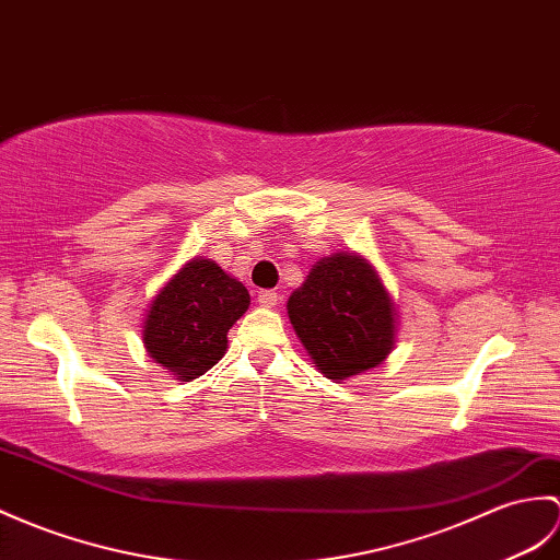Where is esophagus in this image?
<instances>
[{
  "instance_id": "1",
  "label": "esophagus",
  "mask_w": 560,
  "mask_h": 560,
  "mask_svg": "<svg viewBox=\"0 0 560 560\" xmlns=\"http://www.w3.org/2000/svg\"><path fill=\"white\" fill-rule=\"evenodd\" d=\"M257 303L262 307H277L279 305V293L277 291H259Z\"/></svg>"
}]
</instances>
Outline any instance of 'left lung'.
I'll use <instances>...</instances> for the list:
<instances>
[{
    "mask_svg": "<svg viewBox=\"0 0 560 560\" xmlns=\"http://www.w3.org/2000/svg\"><path fill=\"white\" fill-rule=\"evenodd\" d=\"M289 317L329 380L376 368L394 348L392 298L376 271L355 255H331L312 267L289 298Z\"/></svg>",
    "mask_w": 560,
    "mask_h": 560,
    "instance_id": "left-lung-1",
    "label": "left lung"
}]
</instances>
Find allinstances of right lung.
Here are the masks:
<instances>
[{"mask_svg":"<svg viewBox=\"0 0 560 560\" xmlns=\"http://www.w3.org/2000/svg\"><path fill=\"white\" fill-rule=\"evenodd\" d=\"M248 305L241 281L210 259H192L152 301L142 341L162 368L195 380L224 355L226 334Z\"/></svg>","mask_w":560,"mask_h":560,"instance_id":"right-lung-1","label":"right lung"}]
</instances>
